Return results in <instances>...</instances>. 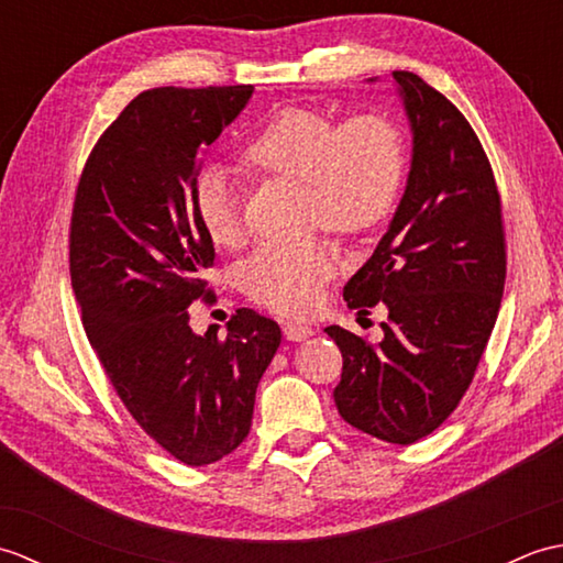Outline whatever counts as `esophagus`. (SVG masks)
I'll use <instances>...</instances> for the list:
<instances>
[{
	"label": "esophagus",
	"instance_id": "1",
	"mask_svg": "<svg viewBox=\"0 0 563 563\" xmlns=\"http://www.w3.org/2000/svg\"><path fill=\"white\" fill-rule=\"evenodd\" d=\"M283 333L288 341H307L309 336H314V329L307 324H297V321H288V324L283 327Z\"/></svg>",
	"mask_w": 563,
	"mask_h": 563
}]
</instances>
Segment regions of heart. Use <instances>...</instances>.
Listing matches in <instances>:
<instances>
[{
    "instance_id": "1",
    "label": "heart",
    "mask_w": 563,
    "mask_h": 563,
    "mask_svg": "<svg viewBox=\"0 0 563 563\" xmlns=\"http://www.w3.org/2000/svg\"><path fill=\"white\" fill-rule=\"evenodd\" d=\"M244 162L261 174L309 186V218L336 234H361L387 218L406 174L401 133L375 113L341 118L288 106L273 113L244 147ZM194 212L218 246L244 242L246 224L234 174L206 164L194 184ZM336 271L327 242L261 244L242 263V288L280 314L309 312Z\"/></svg>"
}]
</instances>
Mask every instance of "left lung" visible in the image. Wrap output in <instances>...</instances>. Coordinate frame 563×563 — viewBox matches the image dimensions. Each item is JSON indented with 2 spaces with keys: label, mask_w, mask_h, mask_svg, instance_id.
I'll list each match as a JSON object with an SVG mask.
<instances>
[{
  "label": "left lung",
  "mask_w": 563,
  "mask_h": 563,
  "mask_svg": "<svg viewBox=\"0 0 563 563\" xmlns=\"http://www.w3.org/2000/svg\"><path fill=\"white\" fill-rule=\"evenodd\" d=\"M413 150L406 190L375 254L345 283L351 309L387 305L385 339L327 327L343 355L333 401L345 423L411 445L457 409L492 336L506 285L496 178L479 137L413 71H391Z\"/></svg>",
  "instance_id": "1"
}]
</instances>
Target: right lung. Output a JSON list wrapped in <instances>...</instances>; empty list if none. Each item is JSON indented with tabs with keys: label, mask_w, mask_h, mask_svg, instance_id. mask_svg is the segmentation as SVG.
<instances>
[{
	"label": "right lung",
	"mask_w": 563,
	"mask_h": 563,
	"mask_svg": "<svg viewBox=\"0 0 563 563\" xmlns=\"http://www.w3.org/2000/svg\"><path fill=\"white\" fill-rule=\"evenodd\" d=\"M254 87L142 91L93 145L69 224L71 290L106 375L137 426L188 466L249 435L280 327L236 309L227 336L188 324L210 297L214 246L194 212L200 157Z\"/></svg>",
	"instance_id": "obj_1"
}]
</instances>
